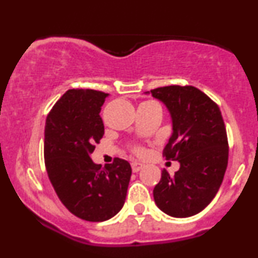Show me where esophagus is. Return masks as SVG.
<instances>
[{
  "instance_id": "esophagus-1",
  "label": "esophagus",
  "mask_w": 258,
  "mask_h": 258,
  "mask_svg": "<svg viewBox=\"0 0 258 258\" xmlns=\"http://www.w3.org/2000/svg\"><path fill=\"white\" fill-rule=\"evenodd\" d=\"M132 166V171L133 172H138V171H141L142 168H143L144 165L142 164V162H138V161H133L131 164Z\"/></svg>"
}]
</instances>
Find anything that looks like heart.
Wrapping results in <instances>:
<instances>
[{
  "mask_svg": "<svg viewBox=\"0 0 258 258\" xmlns=\"http://www.w3.org/2000/svg\"><path fill=\"white\" fill-rule=\"evenodd\" d=\"M133 152H135V153H142V152H143V150H142V148L141 147H138V146H135V147H133Z\"/></svg>",
  "mask_w": 258,
  "mask_h": 258,
  "instance_id": "heart-1",
  "label": "heart"
}]
</instances>
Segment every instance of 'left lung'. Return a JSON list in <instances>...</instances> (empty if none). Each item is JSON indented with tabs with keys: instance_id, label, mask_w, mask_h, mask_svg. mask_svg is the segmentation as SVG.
Segmentation results:
<instances>
[{
	"instance_id": "left-lung-1",
	"label": "left lung",
	"mask_w": 258,
	"mask_h": 258,
	"mask_svg": "<svg viewBox=\"0 0 258 258\" xmlns=\"http://www.w3.org/2000/svg\"><path fill=\"white\" fill-rule=\"evenodd\" d=\"M150 93L172 119L164 156L180 165L173 176L162 171L154 200L168 216L190 217L211 203L226 173L229 148L223 117L214 100L193 86H165Z\"/></svg>"
}]
</instances>
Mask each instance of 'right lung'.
I'll list each match as a JSON object with an SVG mask.
<instances>
[{
  "label": "right lung",
  "mask_w": 258,
  "mask_h": 258,
  "mask_svg": "<svg viewBox=\"0 0 258 258\" xmlns=\"http://www.w3.org/2000/svg\"><path fill=\"white\" fill-rule=\"evenodd\" d=\"M108 93L73 88L47 115L44 165L63 205L81 220L103 222L122 209L132 168L115 158L112 164H94L96 144L104 135L99 112Z\"/></svg>",
  "instance_id": "right-lung-1"
}]
</instances>
